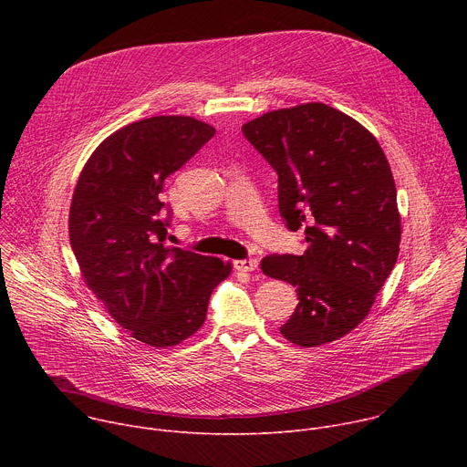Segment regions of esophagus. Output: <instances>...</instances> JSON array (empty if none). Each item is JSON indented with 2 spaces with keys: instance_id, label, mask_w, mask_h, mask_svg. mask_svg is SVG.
Returning a JSON list of instances; mask_svg holds the SVG:
<instances>
[{
  "instance_id": "esophagus-1",
  "label": "esophagus",
  "mask_w": 467,
  "mask_h": 467,
  "mask_svg": "<svg viewBox=\"0 0 467 467\" xmlns=\"http://www.w3.org/2000/svg\"><path fill=\"white\" fill-rule=\"evenodd\" d=\"M234 268H236L238 272H244V274H251V272L258 270V260H256V258L236 260V262H234Z\"/></svg>"
}]
</instances>
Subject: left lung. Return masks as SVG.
<instances>
[{"label": "left lung", "mask_w": 467, "mask_h": 467, "mask_svg": "<svg viewBox=\"0 0 467 467\" xmlns=\"http://www.w3.org/2000/svg\"><path fill=\"white\" fill-rule=\"evenodd\" d=\"M242 132L277 171L279 213L308 244L299 256L260 262L299 296L281 335L299 348L335 342L364 321L397 262L401 216L386 155L364 125L325 103L265 112Z\"/></svg>", "instance_id": "obj_1"}]
</instances>
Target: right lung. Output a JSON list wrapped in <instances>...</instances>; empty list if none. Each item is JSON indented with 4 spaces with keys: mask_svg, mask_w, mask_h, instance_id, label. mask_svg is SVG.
<instances>
[{
    "mask_svg": "<svg viewBox=\"0 0 467 467\" xmlns=\"http://www.w3.org/2000/svg\"><path fill=\"white\" fill-rule=\"evenodd\" d=\"M192 116H153L107 137L74 190L68 233L81 275L132 338L171 348L202 328L231 262L166 245L164 179L214 137Z\"/></svg>",
    "mask_w": 467,
    "mask_h": 467,
    "instance_id": "add662e5",
    "label": "right lung"
}]
</instances>
